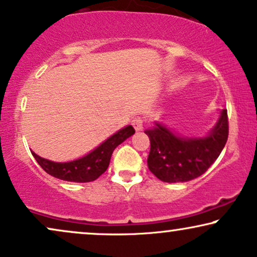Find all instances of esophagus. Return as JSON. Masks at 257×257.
Segmentation results:
<instances>
[{
	"label": "esophagus",
	"instance_id": "esophagus-1",
	"mask_svg": "<svg viewBox=\"0 0 257 257\" xmlns=\"http://www.w3.org/2000/svg\"><path fill=\"white\" fill-rule=\"evenodd\" d=\"M132 125H133V127L136 128V131H142L143 125H144V121H143V119L141 118V116H136V118H133Z\"/></svg>",
	"mask_w": 257,
	"mask_h": 257
}]
</instances>
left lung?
I'll use <instances>...</instances> for the list:
<instances>
[{"label":"left lung","mask_w":257,"mask_h":257,"mask_svg":"<svg viewBox=\"0 0 257 257\" xmlns=\"http://www.w3.org/2000/svg\"><path fill=\"white\" fill-rule=\"evenodd\" d=\"M146 130L150 149L148 166L166 183L189 182L203 175L221 155L228 141V113L222 109L214 128L205 137H183L163 124Z\"/></svg>","instance_id":"obj_1"}]
</instances>
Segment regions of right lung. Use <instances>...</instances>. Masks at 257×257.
<instances>
[{"instance_id": "obj_1", "label": "right lung", "mask_w": 257, "mask_h": 257, "mask_svg": "<svg viewBox=\"0 0 257 257\" xmlns=\"http://www.w3.org/2000/svg\"><path fill=\"white\" fill-rule=\"evenodd\" d=\"M135 128L131 125L126 126L106 139L98 148H95L84 157L71 162L58 163L48 161V159L40 157L33 151L32 155L34 156L39 165L53 177L75 183L93 182L107 170L112 153L116 146L135 135Z\"/></svg>"}]
</instances>
